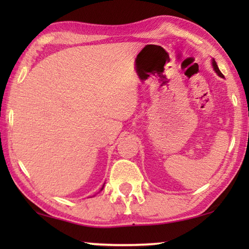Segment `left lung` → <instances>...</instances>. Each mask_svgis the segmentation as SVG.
<instances>
[{"mask_svg":"<svg viewBox=\"0 0 249 249\" xmlns=\"http://www.w3.org/2000/svg\"><path fill=\"white\" fill-rule=\"evenodd\" d=\"M212 67H213L214 71H215V72L217 73L218 77H221V78H224V75L222 74V72H221V71H220V69H218V67H217L216 62H215V60H214V59H212Z\"/></svg>","mask_w":249,"mask_h":249,"instance_id":"left-lung-1","label":"left lung"}]
</instances>
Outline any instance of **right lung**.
<instances>
[{
	"mask_svg": "<svg viewBox=\"0 0 249 249\" xmlns=\"http://www.w3.org/2000/svg\"><path fill=\"white\" fill-rule=\"evenodd\" d=\"M103 188H104V184H103V187H102V188H101V190H100V191H102V190H103Z\"/></svg>",
	"mask_w": 249,
	"mask_h": 249,
	"instance_id": "right-lung-1",
	"label": "right lung"
}]
</instances>
